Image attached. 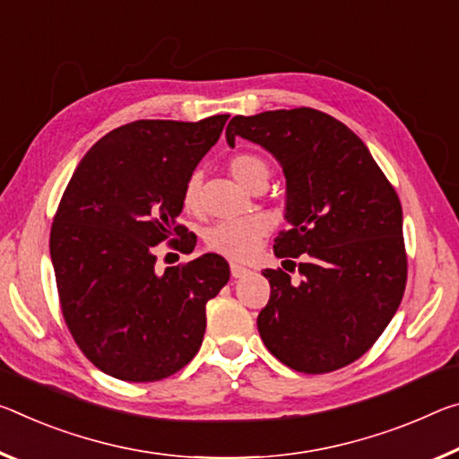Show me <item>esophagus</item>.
Masks as SVG:
<instances>
[{"label":"esophagus","instance_id":"34e87169","mask_svg":"<svg viewBox=\"0 0 459 459\" xmlns=\"http://www.w3.org/2000/svg\"><path fill=\"white\" fill-rule=\"evenodd\" d=\"M249 273V269H247L245 265H241V264H230V275L232 278H243V275H247Z\"/></svg>","mask_w":459,"mask_h":459}]
</instances>
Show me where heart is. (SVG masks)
I'll return each instance as SVG.
<instances>
[{"label": "heart", "mask_w": 459, "mask_h": 459, "mask_svg": "<svg viewBox=\"0 0 459 459\" xmlns=\"http://www.w3.org/2000/svg\"><path fill=\"white\" fill-rule=\"evenodd\" d=\"M230 176L243 187H249L261 178H269V167L257 155H237L229 163ZM200 204V176L194 173L186 181L184 187V206L186 210H195ZM267 232V222L259 216L230 218V221H218L204 230V241L210 249L232 259H243L257 249V245Z\"/></svg>", "instance_id": "b5f03b06"}]
</instances>
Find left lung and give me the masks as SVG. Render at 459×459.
Instances as JSON below:
<instances>
[{"label":"left lung","mask_w":459,"mask_h":459,"mask_svg":"<svg viewBox=\"0 0 459 459\" xmlns=\"http://www.w3.org/2000/svg\"><path fill=\"white\" fill-rule=\"evenodd\" d=\"M241 136L272 152L286 178L288 230L278 257H302L300 280L265 269L257 329L296 372L325 374L361 358L396 315L406 283L403 208L361 138L333 116L296 108L235 116ZM290 261V259H286Z\"/></svg>","instance_id":"obj_1"}]
</instances>
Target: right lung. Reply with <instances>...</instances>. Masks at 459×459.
I'll return each instance as SVG.
<instances>
[{
    "label": "right lung",
    "instance_id": "obj_1",
    "mask_svg": "<svg viewBox=\"0 0 459 459\" xmlns=\"http://www.w3.org/2000/svg\"><path fill=\"white\" fill-rule=\"evenodd\" d=\"M227 120L130 122L101 136L73 171L50 261L73 339L108 376L163 380L198 353L206 302L227 286L229 264L204 253L157 272L155 249L179 235L173 247L194 251L192 232L178 224L184 187Z\"/></svg>",
    "mask_w": 459,
    "mask_h": 459
}]
</instances>
